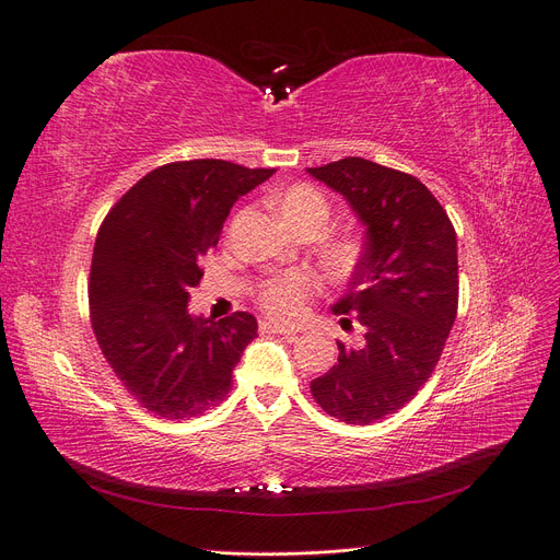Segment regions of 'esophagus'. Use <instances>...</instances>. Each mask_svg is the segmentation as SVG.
<instances>
[{"label":"esophagus","instance_id":"esophagus-1","mask_svg":"<svg viewBox=\"0 0 560 560\" xmlns=\"http://www.w3.org/2000/svg\"><path fill=\"white\" fill-rule=\"evenodd\" d=\"M261 331L264 334H280V336H284L287 341H294L296 338V329H290V327H282V325H278V322H270V319H264L261 322Z\"/></svg>","mask_w":560,"mask_h":560}]
</instances>
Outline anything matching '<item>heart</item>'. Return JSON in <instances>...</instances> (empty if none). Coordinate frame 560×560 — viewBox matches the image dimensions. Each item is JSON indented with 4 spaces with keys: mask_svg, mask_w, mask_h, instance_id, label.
I'll return each mask as SVG.
<instances>
[{
    "mask_svg": "<svg viewBox=\"0 0 560 560\" xmlns=\"http://www.w3.org/2000/svg\"><path fill=\"white\" fill-rule=\"evenodd\" d=\"M278 210L282 219L292 229L299 226H322L327 219V202L322 198L313 186H292L287 189L280 200H278ZM331 259L336 266L348 268L354 261V247L350 243H338L331 247ZM315 290V282L308 273L303 270H292V273L276 276L261 284L259 290V301L268 315H273L278 319L292 322L299 319L306 311V301Z\"/></svg>",
    "mask_w": 560,
    "mask_h": 560,
    "instance_id": "obj_1",
    "label": "heart"
}]
</instances>
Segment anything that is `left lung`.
<instances>
[{
	"mask_svg": "<svg viewBox=\"0 0 560 560\" xmlns=\"http://www.w3.org/2000/svg\"><path fill=\"white\" fill-rule=\"evenodd\" d=\"M308 175L341 194L364 226L348 294L331 306L358 315L364 343L336 341L338 364L311 389L329 416L369 425L411 401L442 358L457 313L455 229L425 184L393 167L348 156Z\"/></svg>",
	"mask_w": 560,
	"mask_h": 560,
	"instance_id": "8db88e82",
	"label": "left lung"
}]
</instances>
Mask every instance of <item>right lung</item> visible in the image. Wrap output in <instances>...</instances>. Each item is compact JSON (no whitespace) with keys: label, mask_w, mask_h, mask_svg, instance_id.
Masks as SVG:
<instances>
[{"label":"right lung","mask_w":560,"mask_h":560,"mask_svg":"<svg viewBox=\"0 0 560 560\" xmlns=\"http://www.w3.org/2000/svg\"><path fill=\"white\" fill-rule=\"evenodd\" d=\"M276 171L196 159L156 167L100 226L91 264V322L105 360L147 411L167 420L222 404L257 317L189 313L200 259L219 243L233 202Z\"/></svg>","instance_id":"obj_1"}]
</instances>
